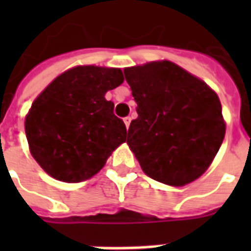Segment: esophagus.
Listing matches in <instances>:
<instances>
[{"instance_id": "1", "label": "esophagus", "mask_w": 251, "mask_h": 251, "mask_svg": "<svg viewBox=\"0 0 251 251\" xmlns=\"http://www.w3.org/2000/svg\"><path fill=\"white\" fill-rule=\"evenodd\" d=\"M130 121H131V118H130V117H125V118H124V122H125V126H126V129H129V126H130Z\"/></svg>"}]
</instances>
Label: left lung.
Returning a JSON list of instances; mask_svg holds the SVG:
<instances>
[{"label": "left lung", "instance_id": "left-lung-1", "mask_svg": "<svg viewBox=\"0 0 251 251\" xmlns=\"http://www.w3.org/2000/svg\"><path fill=\"white\" fill-rule=\"evenodd\" d=\"M124 74L138 105L126 143L142 171L175 187L199 178L226 135L216 92L168 60L125 68Z\"/></svg>", "mask_w": 251, "mask_h": 251}]
</instances>
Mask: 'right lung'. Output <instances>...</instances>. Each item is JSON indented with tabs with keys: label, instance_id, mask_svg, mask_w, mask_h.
Listing matches in <instances>:
<instances>
[{
	"label": "right lung",
	"instance_id": "right-lung-1",
	"mask_svg": "<svg viewBox=\"0 0 251 251\" xmlns=\"http://www.w3.org/2000/svg\"><path fill=\"white\" fill-rule=\"evenodd\" d=\"M121 69L79 65L54 78L25 118L29 152L62 182H82L126 142V127L105 94L122 84Z\"/></svg>",
	"mask_w": 251,
	"mask_h": 251
}]
</instances>
